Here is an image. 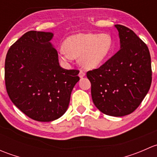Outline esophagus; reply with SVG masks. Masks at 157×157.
<instances>
[{"label":"esophagus","mask_w":157,"mask_h":157,"mask_svg":"<svg viewBox=\"0 0 157 157\" xmlns=\"http://www.w3.org/2000/svg\"><path fill=\"white\" fill-rule=\"evenodd\" d=\"M85 76V73L83 72V71H80V73H79V77H80V78H82V77H83Z\"/></svg>","instance_id":"1"}]
</instances>
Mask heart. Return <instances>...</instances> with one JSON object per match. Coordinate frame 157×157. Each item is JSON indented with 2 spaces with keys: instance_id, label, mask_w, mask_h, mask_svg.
Here are the masks:
<instances>
[{
  "instance_id": "obj_1",
  "label": "heart",
  "mask_w": 157,
  "mask_h": 157,
  "mask_svg": "<svg viewBox=\"0 0 157 157\" xmlns=\"http://www.w3.org/2000/svg\"><path fill=\"white\" fill-rule=\"evenodd\" d=\"M113 49V39L108 33H78L65 39L59 51V58L68 62L77 57V62L83 68L93 70L100 66Z\"/></svg>"
}]
</instances>
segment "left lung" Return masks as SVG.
Here are the masks:
<instances>
[{
	"label": "left lung",
	"instance_id": "1",
	"mask_svg": "<svg viewBox=\"0 0 157 157\" xmlns=\"http://www.w3.org/2000/svg\"><path fill=\"white\" fill-rule=\"evenodd\" d=\"M120 50L97 69L88 71L93 103L102 113L121 117L132 113L150 90L151 59L147 45L129 28L115 25Z\"/></svg>",
	"mask_w": 157,
	"mask_h": 157
}]
</instances>
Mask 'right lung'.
Masks as SVG:
<instances>
[{
	"label": "right lung",
	"mask_w": 157,
	"mask_h": 157,
	"mask_svg": "<svg viewBox=\"0 0 157 157\" xmlns=\"http://www.w3.org/2000/svg\"><path fill=\"white\" fill-rule=\"evenodd\" d=\"M50 32L29 31L8 50L5 84L13 103L30 118L55 121L68 108L79 71L60 66Z\"/></svg>",
	"instance_id": "add662e5"
}]
</instances>
